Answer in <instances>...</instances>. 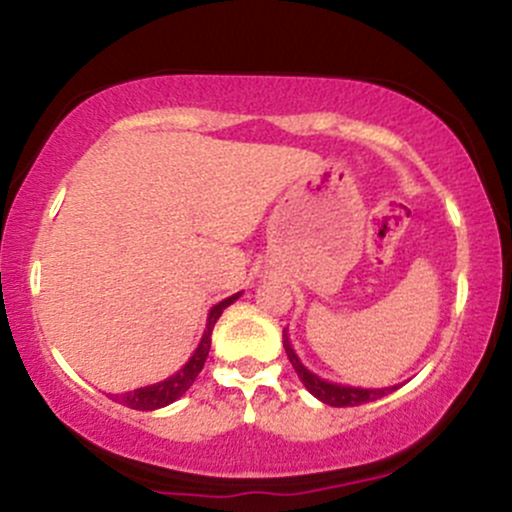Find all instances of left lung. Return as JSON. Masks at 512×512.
I'll list each match as a JSON object with an SVG mask.
<instances>
[{
  "instance_id": "8db88e82",
  "label": "left lung",
  "mask_w": 512,
  "mask_h": 512,
  "mask_svg": "<svg viewBox=\"0 0 512 512\" xmlns=\"http://www.w3.org/2000/svg\"><path fill=\"white\" fill-rule=\"evenodd\" d=\"M283 346H285V353H287V358H290L292 367H295L297 377H300L304 387L309 389V394H314L319 401H324V404H329V406H338V409H343V406H360V404H367V401L382 399V396H387L389 392H394L396 389V387L360 389V387H343V384L326 382V380H321V377L312 375V372H309L307 367L300 363V358H297L295 350H292V346H290L287 331H283Z\"/></svg>"
}]
</instances>
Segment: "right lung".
<instances>
[{
	"instance_id": "add662e5",
	"label": "right lung",
	"mask_w": 512,
	"mask_h": 512,
	"mask_svg": "<svg viewBox=\"0 0 512 512\" xmlns=\"http://www.w3.org/2000/svg\"><path fill=\"white\" fill-rule=\"evenodd\" d=\"M239 297L232 295L227 297V300H222L220 304H215V307L210 309V317H208V329H205L203 338H200L198 348H195L193 358L188 360L186 365L181 367L176 375H171L169 380L164 382H157L152 384V387H142V389H135V392H128V394H111L113 399L118 401V404L128 406V409H135V411H154V409H162V406H169L174 404L179 396H183L188 392V387L195 382V377H198V372L203 370L205 365V358H208L210 353V336H212V329H215V321L220 319V314L225 312V309L232 304L234 300Z\"/></svg>"
}]
</instances>
